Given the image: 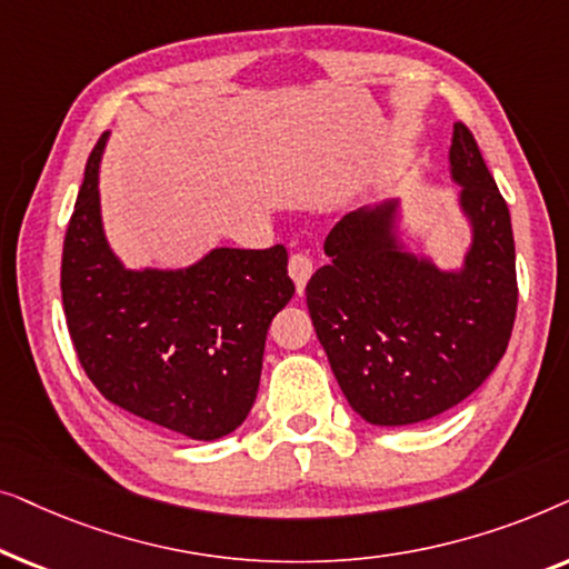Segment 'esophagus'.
Returning <instances> with one entry per match:
<instances>
[{
  "mask_svg": "<svg viewBox=\"0 0 569 569\" xmlns=\"http://www.w3.org/2000/svg\"><path fill=\"white\" fill-rule=\"evenodd\" d=\"M287 271H290L292 282H295V287H298V295H302V292H306V284H308L310 274H313V261H310L306 253H295V256H290Z\"/></svg>",
  "mask_w": 569,
  "mask_h": 569,
  "instance_id": "1",
  "label": "esophagus"
}]
</instances>
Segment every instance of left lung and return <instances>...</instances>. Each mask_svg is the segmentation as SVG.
Wrapping results in <instances>:
<instances>
[{"label": "left lung", "instance_id": "1", "mask_svg": "<svg viewBox=\"0 0 569 569\" xmlns=\"http://www.w3.org/2000/svg\"><path fill=\"white\" fill-rule=\"evenodd\" d=\"M456 207L469 228L458 267L411 248L399 199L349 212L326 238L306 300L349 407L378 427L453 409L489 378L516 321L510 212L471 131L453 123Z\"/></svg>", "mask_w": 569, "mask_h": 569}]
</instances>
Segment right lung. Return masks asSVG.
<instances>
[{"label":"right lung","mask_w":569,"mask_h":569,"mask_svg":"<svg viewBox=\"0 0 569 569\" xmlns=\"http://www.w3.org/2000/svg\"><path fill=\"white\" fill-rule=\"evenodd\" d=\"M92 150L61 256V298L77 357L116 407L191 440L246 422L271 318L295 295L284 246L212 248L189 267L131 269L108 243Z\"/></svg>","instance_id":"add662e5"}]
</instances>
